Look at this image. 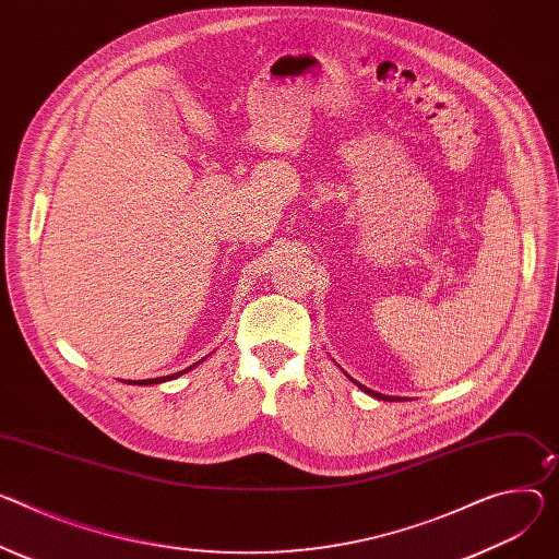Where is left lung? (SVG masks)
<instances>
[{
    "label": "left lung",
    "instance_id": "obj_1",
    "mask_svg": "<svg viewBox=\"0 0 559 559\" xmlns=\"http://www.w3.org/2000/svg\"><path fill=\"white\" fill-rule=\"evenodd\" d=\"M349 379H352V377H349ZM354 383H357V381H354ZM357 385H359L364 392L372 394L374 399H383V401H394V399H396V401H399V396H385V394H379V392H374V390H370V388H366V385H361V383H357Z\"/></svg>",
    "mask_w": 559,
    "mask_h": 559
}]
</instances>
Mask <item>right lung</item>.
I'll return each instance as SVG.
<instances>
[{
  "label": "right lung",
  "mask_w": 559,
  "mask_h": 559,
  "mask_svg": "<svg viewBox=\"0 0 559 559\" xmlns=\"http://www.w3.org/2000/svg\"><path fill=\"white\" fill-rule=\"evenodd\" d=\"M198 364H202V359H200ZM198 364H193V366H189L187 370H180V372H176V374H169V377H158V379H144V381H133V383H138V385H151V383H163V381H169V379H178L180 374H185V372L193 370Z\"/></svg>",
  "instance_id": "1"
}]
</instances>
